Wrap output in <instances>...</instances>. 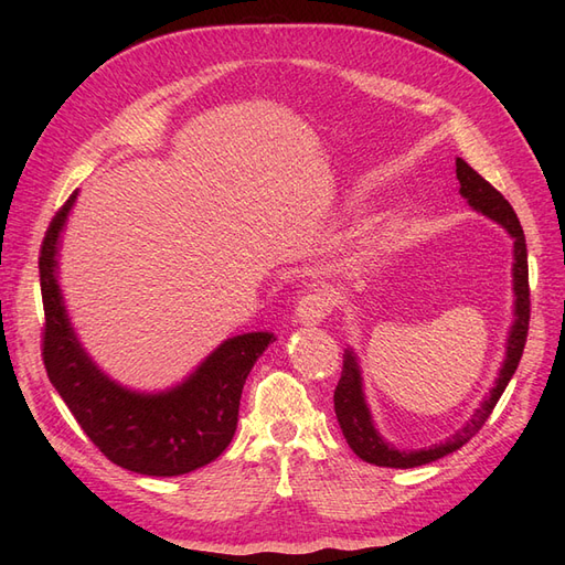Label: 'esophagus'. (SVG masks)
I'll use <instances>...</instances> for the list:
<instances>
[{"instance_id": "1", "label": "esophagus", "mask_w": 565, "mask_h": 565, "mask_svg": "<svg viewBox=\"0 0 565 565\" xmlns=\"http://www.w3.org/2000/svg\"><path fill=\"white\" fill-rule=\"evenodd\" d=\"M332 313V299L324 292L303 295L295 309V318L303 324H316Z\"/></svg>"}]
</instances>
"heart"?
<instances>
[{
    "mask_svg": "<svg viewBox=\"0 0 565 565\" xmlns=\"http://www.w3.org/2000/svg\"><path fill=\"white\" fill-rule=\"evenodd\" d=\"M235 285H241V282H235Z\"/></svg>",
    "mask_w": 565,
    "mask_h": 565,
    "instance_id": "b5f03b06",
    "label": "heart"
}]
</instances>
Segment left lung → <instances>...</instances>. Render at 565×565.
Segmentation results:
<instances>
[{
  "label": "left lung",
  "instance_id": "left-lung-1",
  "mask_svg": "<svg viewBox=\"0 0 565 565\" xmlns=\"http://www.w3.org/2000/svg\"><path fill=\"white\" fill-rule=\"evenodd\" d=\"M457 181H459V193L469 200L473 210L483 212L492 221L502 224L509 235L514 237V292H516V322L511 328V334L507 339V361L500 370V377L494 382L488 401L476 409V415L467 422L465 429H459L452 438L446 443H438V446H431L429 450H415V452H405L391 448L388 443L380 438V434L374 431L367 405L363 401V388H361V374H358L353 355L347 353L344 361V372H341V380L334 388V413L339 419L341 431H344L349 446L353 452L370 461V465L377 467H391V469H413L429 465V461H436L440 457H446L455 450H459L465 443H469L478 431L483 429V424L492 415L494 405H498L500 396L504 393L509 380L514 377V372L521 363V355L525 349V339H527V324H530V285H527V249H525V235L521 228V221L514 212V207L504 200V195L498 191V188L490 185L481 174L471 169L465 160L457 158Z\"/></svg>",
  "mask_w": 565,
  "mask_h": 565
}]
</instances>
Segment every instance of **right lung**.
I'll return each instance as SVG.
<instances>
[{
	"mask_svg": "<svg viewBox=\"0 0 565 565\" xmlns=\"http://www.w3.org/2000/svg\"><path fill=\"white\" fill-rule=\"evenodd\" d=\"M75 195L51 218L40 249L42 361L49 380L113 465L143 476H181L210 465L228 448L245 380L273 344V334L252 332L224 341L191 380L160 396L113 384L82 351L56 282V241Z\"/></svg>",
	"mask_w": 565,
	"mask_h": 565,
	"instance_id": "obj_1",
	"label": "right lung"
}]
</instances>
